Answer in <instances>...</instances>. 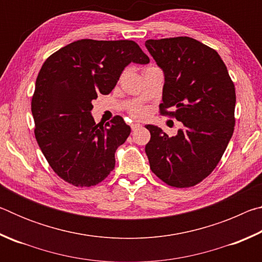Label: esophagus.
<instances>
[{
    "label": "esophagus",
    "mask_w": 262,
    "mask_h": 262,
    "mask_svg": "<svg viewBox=\"0 0 262 262\" xmlns=\"http://www.w3.org/2000/svg\"><path fill=\"white\" fill-rule=\"evenodd\" d=\"M141 125H140V123L139 122H133L132 123V125H130V127H132V129L133 130H135V129H137V128H139Z\"/></svg>",
    "instance_id": "34e87169"
}]
</instances>
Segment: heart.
<instances>
[{
  "label": "heart",
  "mask_w": 262,
  "mask_h": 262,
  "mask_svg": "<svg viewBox=\"0 0 262 262\" xmlns=\"http://www.w3.org/2000/svg\"><path fill=\"white\" fill-rule=\"evenodd\" d=\"M132 114L134 115V117L142 118L145 114V111H144V108H142V107H135V108L132 110Z\"/></svg>",
  "instance_id": "b5f03b06"
}]
</instances>
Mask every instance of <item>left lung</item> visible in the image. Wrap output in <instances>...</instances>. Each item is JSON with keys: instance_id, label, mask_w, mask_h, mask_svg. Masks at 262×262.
Returning a JSON list of instances; mask_svg holds the SVG:
<instances>
[{"instance_id": "obj_1", "label": "left lung", "mask_w": 262, "mask_h": 262, "mask_svg": "<svg viewBox=\"0 0 262 262\" xmlns=\"http://www.w3.org/2000/svg\"><path fill=\"white\" fill-rule=\"evenodd\" d=\"M145 47L165 77L161 114L184 125L176 136L145 126L150 168L172 187H192L214 171L233 134L234 84L219 53L193 38L149 39Z\"/></svg>"}]
</instances>
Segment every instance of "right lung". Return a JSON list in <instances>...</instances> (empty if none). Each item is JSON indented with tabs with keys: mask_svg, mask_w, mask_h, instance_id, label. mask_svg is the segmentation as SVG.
I'll use <instances>...</instances> for the list:
<instances>
[{
	"mask_svg": "<svg viewBox=\"0 0 262 262\" xmlns=\"http://www.w3.org/2000/svg\"><path fill=\"white\" fill-rule=\"evenodd\" d=\"M149 61L133 40L82 39L43 62L31 101L34 135L61 179L90 187L113 171L115 150L125 143L130 127L119 115L105 126L96 123L92 100L108 95L130 62Z\"/></svg>",
	"mask_w": 262,
	"mask_h": 262,
	"instance_id": "add662e5",
	"label": "right lung"
}]
</instances>
